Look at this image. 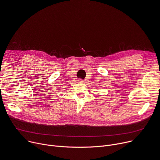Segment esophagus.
<instances>
[{"label": "esophagus", "instance_id": "34e87169", "mask_svg": "<svg viewBox=\"0 0 160 160\" xmlns=\"http://www.w3.org/2000/svg\"><path fill=\"white\" fill-rule=\"evenodd\" d=\"M78 81V82H80V83H82V82H83V80H82V79H80V78H79Z\"/></svg>", "mask_w": 160, "mask_h": 160}]
</instances>
